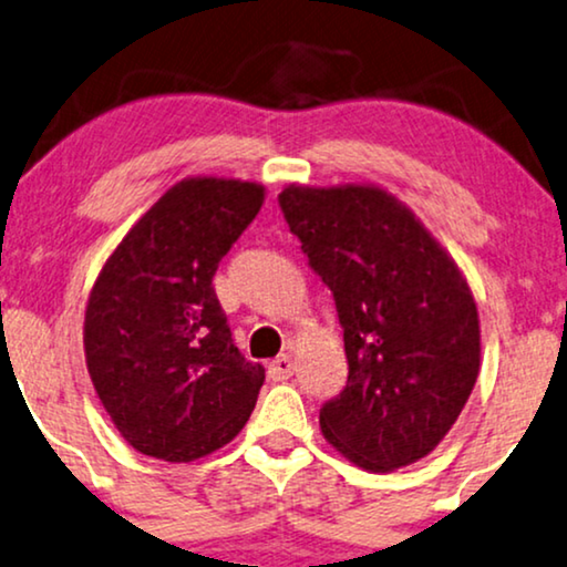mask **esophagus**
<instances>
[{
    "instance_id": "esophagus-1",
    "label": "esophagus",
    "mask_w": 567,
    "mask_h": 567,
    "mask_svg": "<svg viewBox=\"0 0 567 567\" xmlns=\"http://www.w3.org/2000/svg\"><path fill=\"white\" fill-rule=\"evenodd\" d=\"M292 371H296V362L290 354H279L275 362H269V379L271 381H288Z\"/></svg>"
}]
</instances>
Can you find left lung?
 Segmentation results:
<instances>
[{
  "label": "left lung",
  "instance_id": "obj_1",
  "mask_svg": "<svg viewBox=\"0 0 567 567\" xmlns=\"http://www.w3.org/2000/svg\"><path fill=\"white\" fill-rule=\"evenodd\" d=\"M344 331L347 386L321 433L352 464L391 472L446 437L480 373V319L456 261L379 186L277 196Z\"/></svg>",
  "mask_w": 567,
  "mask_h": 567
}]
</instances>
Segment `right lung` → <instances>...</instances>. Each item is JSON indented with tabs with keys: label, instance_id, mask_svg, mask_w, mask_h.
Here are the masks:
<instances>
[{
	"label": "right lung",
	"instance_id": "obj_1",
	"mask_svg": "<svg viewBox=\"0 0 567 567\" xmlns=\"http://www.w3.org/2000/svg\"><path fill=\"white\" fill-rule=\"evenodd\" d=\"M264 205L251 181L196 176L168 188L109 256L85 311V360L124 441L194 462L240 433L264 365L233 344L213 277Z\"/></svg>",
	"mask_w": 567,
	"mask_h": 567
}]
</instances>
